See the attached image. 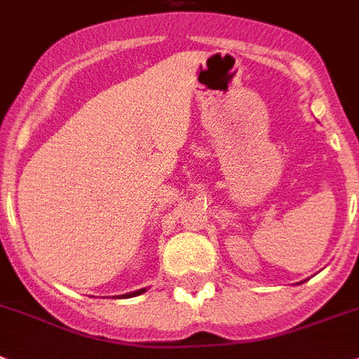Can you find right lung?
Segmentation results:
<instances>
[{"mask_svg": "<svg viewBox=\"0 0 359 359\" xmlns=\"http://www.w3.org/2000/svg\"><path fill=\"white\" fill-rule=\"evenodd\" d=\"M147 292V289H140V290H134V292H127V294H119V296H114V298L119 299H125V298H134V296H140V294Z\"/></svg>", "mask_w": 359, "mask_h": 359, "instance_id": "right-lung-1", "label": "right lung"}]
</instances>
